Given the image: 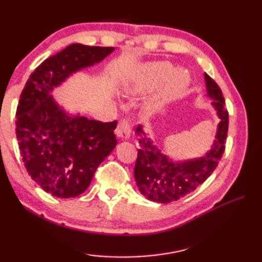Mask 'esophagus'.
<instances>
[{
  "label": "esophagus",
  "mask_w": 262,
  "mask_h": 262,
  "mask_svg": "<svg viewBox=\"0 0 262 262\" xmlns=\"http://www.w3.org/2000/svg\"><path fill=\"white\" fill-rule=\"evenodd\" d=\"M117 135L119 137H121V139H128L130 135V132H132V127L129 125V121L127 120V119H121L120 122L118 123V127H117Z\"/></svg>",
  "instance_id": "esophagus-1"
}]
</instances>
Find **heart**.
Wrapping results in <instances>:
<instances>
[{"label": "heart", "mask_w": 262, "mask_h": 262, "mask_svg": "<svg viewBox=\"0 0 262 262\" xmlns=\"http://www.w3.org/2000/svg\"><path fill=\"white\" fill-rule=\"evenodd\" d=\"M173 72V66L167 61H158L152 62L144 68H142L137 73L132 81L127 84L125 90L128 94H139L143 92L148 89L152 88L156 84H159L165 81L167 78V83L162 92V98H168L179 92L181 89H184L188 84V77L184 72ZM171 76L170 77L169 75ZM159 103V99H155L150 104V107H155Z\"/></svg>", "instance_id": "1"}]
</instances>
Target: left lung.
Masks as SVG:
<instances>
[{"instance_id":"left-lung-1","label":"left lung","mask_w":262,"mask_h":262,"mask_svg":"<svg viewBox=\"0 0 262 262\" xmlns=\"http://www.w3.org/2000/svg\"><path fill=\"white\" fill-rule=\"evenodd\" d=\"M205 77L208 96L214 99L212 105L221 119L214 145L205 156L187 162H172L145 137L142 126L137 127L136 133L141 139L134 176L141 194L149 200L168 203L193 192L209 178L223 156L229 129V112L219 84L209 75L205 74Z\"/></svg>"}]
</instances>
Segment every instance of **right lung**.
Returning <instances> with one entry per match:
<instances>
[{
	"label": "right lung",
	"mask_w": 262,
	"mask_h": 262,
	"mask_svg": "<svg viewBox=\"0 0 262 262\" xmlns=\"http://www.w3.org/2000/svg\"><path fill=\"white\" fill-rule=\"evenodd\" d=\"M113 47L73 43L30 75L17 106L16 135L28 173L47 193L75 198L117 145V120L69 117L53 100V88L78 69L99 62Z\"/></svg>",
	"instance_id": "obj_1"
}]
</instances>
